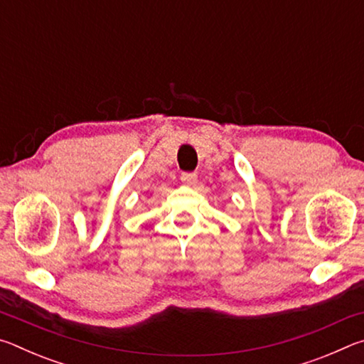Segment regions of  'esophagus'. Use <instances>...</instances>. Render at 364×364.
Wrapping results in <instances>:
<instances>
[{"label":"esophagus","instance_id":"obj_1","mask_svg":"<svg viewBox=\"0 0 364 364\" xmlns=\"http://www.w3.org/2000/svg\"><path fill=\"white\" fill-rule=\"evenodd\" d=\"M181 181H183V184H186V186H194V184L197 183V175L196 173H183Z\"/></svg>","mask_w":364,"mask_h":364}]
</instances>
